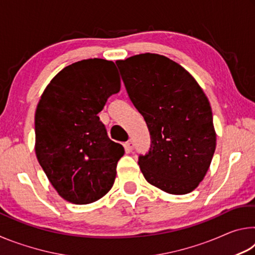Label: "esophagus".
<instances>
[{
	"instance_id": "34e87169",
	"label": "esophagus",
	"mask_w": 255,
	"mask_h": 255,
	"mask_svg": "<svg viewBox=\"0 0 255 255\" xmlns=\"http://www.w3.org/2000/svg\"><path fill=\"white\" fill-rule=\"evenodd\" d=\"M125 148H126L127 152H131V150L133 149V143H132V141L131 140L127 141V143L125 144Z\"/></svg>"
}]
</instances>
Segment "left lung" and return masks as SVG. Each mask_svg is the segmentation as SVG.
Here are the masks:
<instances>
[{
    "label": "left lung",
    "instance_id": "obj_1",
    "mask_svg": "<svg viewBox=\"0 0 255 255\" xmlns=\"http://www.w3.org/2000/svg\"><path fill=\"white\" fill-rule=\"evenodd\" d=\"M116 64L152 138L148 154L138 161L144 178L170 195L193 191L216 149L213 112L204 90L163 55L139 54Z\"/></svg>",
    "mask_w": 255,
    "mask_h": 255
}]
</instances>
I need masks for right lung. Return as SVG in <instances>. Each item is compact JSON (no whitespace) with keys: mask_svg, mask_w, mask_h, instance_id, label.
Masks as SVG:
<instances>
[{"mask_svg":"<svg viewBox=\"0 0 255 255\" xmlns=\"http://www.w3.org/2000/svg\"><path fill=\"white\" fill-rule=\"evenodd\" d=\"M120 76L111 60L83 59L46 86L34 115V152L58 195L75 205L101 199L114 185L123 145L112 141L98 114Z\"/></svg>","mask_w":255,"mask_h":255,"instance_id":"1","label":"right lung"}]
</instances>
